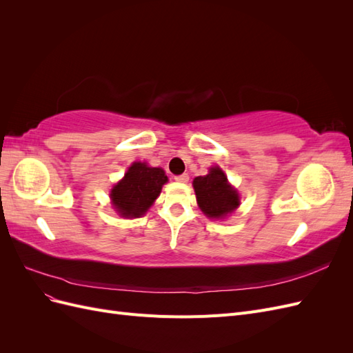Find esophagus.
I'll return each mask as SVG.
<instances>
[{"label": "esophagus", "mask_w": 353, "mask_h": 353, "mask_svg": "<svg viewBox=\"0 0 353 353\" xmlns=\"http://www.w3.org/2000/svg\"><path fill=\"white\" fill-rule=\"evenodd\" d=\"M188 179H190L188 174H183V175H178V176H175V181H176V183H188Z\"/></svg>", "instance_id": "34e87169"}]
</instances>
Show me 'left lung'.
<instances>
[{"mask_svg":"<svg viewBox=\"0 0 353 353\" xmlns=\"http://www.w3.org/2000/svg\"><path fill=\"white\" fill-rule=\"evenodd\" d=\"M193 187L197 205L208 218L223 219L240 206L239 191L219 166H212L205 176H196Z\"/></svg>","mask_w":353,"mask_h":353,"instance_id":"8db88e82","label":"left lung"}]
</instances>
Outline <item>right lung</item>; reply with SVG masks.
I'll return each instance as SVG.
<instances>
[{
	"mask_svg": "<svg viewBox=\"0 0 353 353\" xmlns=\"http://www.w3.org/2000/svg\"><path fill=\"white\" fill-rule=\"evenodd\" d=\"M166 183L168 176L162 168L134 162L125 176L112 188V205L122 218H140L150 209Z\"/></svg>",
	"mask_w": 353,
	"mask_h": 353,
	"instance_id": "add662e5",
	"label": "right lung"
}]
</instances>
